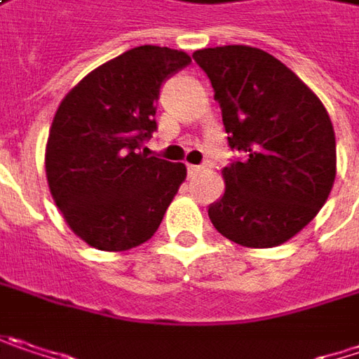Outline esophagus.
<instances>
[{
	"label": "esophagus",
	"mask_w": 359,
	"mask_h": 359,
	"mask_svg": "<svg viewBox=\"0 0 359 359\" xmlns=\"http://www.w3.org/2000/svg\"><path fill=\"white\" fill-rule=\"evenodd\" d=\"M205 170H207V164H189V166H187L189 177H197V175L205 172Z\"/></svg>",
	"instance_id": "34e87169"
}]
</instances>
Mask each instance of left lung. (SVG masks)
I'll return each instance as SVG.
<instances>
[{
    "mask_svg": "<svg viewBox=\"0 0 359 359\" xmlns=\"http://www.w3.org/2000/svg\"><path fill=\"white\" fill-rule=\"evenodd\" d=\"M222 107L225 193L209 219L227 240L274 248L325 205L335 180V134L323 103L272 54L231 44L193 54Z\"/></svg>",
    "mask_w": 359,
    "mask_h": 359,
    "instance_id": "obj_1",
    "label": "left lung"
}]
</instances>
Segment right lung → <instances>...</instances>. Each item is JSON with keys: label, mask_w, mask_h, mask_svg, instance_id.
Wrapping results in <instances>:
<instances>
[{"label": "right lung", "mask_w": 359, "mask_h": 359, "mask_svg": "<svg viewBox=\"0 0 359 359\" xmlns=\"http://www.w3.org/2000/svg\"><path fill=\"white\" fill-rule=\"evenodd\" d=\"M191 65L166 46H136L97 67L56 109L46 177L69 227L89 245L123 252L154 236L187 177L184 164L141 152L156 132L162 83Z\"/></svg>", "instance_id": "1"}]
</instances>
